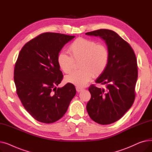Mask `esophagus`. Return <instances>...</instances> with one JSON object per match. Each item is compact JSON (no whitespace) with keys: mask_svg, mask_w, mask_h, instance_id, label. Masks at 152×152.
Returning a JSON list of instances; mask_svg holds the SVG:
<instances>
[{"mask_svg":"<svg viewBox=\"0 0 152 152\" xmlns=\"http://www.w3.org/2000/svg\"><path fill=\"white\" fill-rule=\"evenodd\" d=\"M76 91H77V92H81V91L83 90V88H81V87H76Z\"/></svg>","mask_w":152,"mask_h":152,"instance_id":"34e87169","label":"esophagus"}]
</instances>
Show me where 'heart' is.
I'll return each mask as SVG.
<instances>
[{
	"label": "heart",
	"instance_id": "b5f03b06",
	"mask_svg": "<svg viewBox=\"0 0 152 152\" xmlns=\"http://www.w3.org/2000/svg\"><path fill=\"white\" fill-rule=\"evenodd\" d=\"M68 52H59L57 58V63L63 72L68 74L73 69L75 61L81 60L79 68L81 69L73 72L65 78L66 82L77 87L84 86L93 75H101L107 69L109 63L110 53L108 48L94 40L77 38L69 45Z\"/></svg>",
	"mask_w": 152,
	"mask_h": 152
}]
</instances>
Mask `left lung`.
<instances>
[{
	"instance_id": "obj_1",
	"label": "left lung",
	"mask_w": 152,
	"mask_h": 152,
	"mask_svg": "<svg viewBox=\"0 0 152 152\" xmlns=\"http://www.w3.org/2000/svg\"><path fill=\"white\" fill-rule=\"evenodd\" d=\"M86 34L105 40L110 53L107 69L95 81L105 84L106 88L94 84L89 87L91 98L87 111L95 122L110 124L122 118L134 102L138 76L136 57L129 44L113 31L101 29Z\"/></svg>"
}]
</instances>
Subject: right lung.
Instances as JSON below:
<instances>
[{"label": "right lung", "mask_w": 152, "mask_h": 152, "mask_svg": "<svg viewBox=\"0 0 152 152\" xmlns=\"http://www.w3.org/2000/svg\"><path fill=\"white\" fill-rule=\"evenodd\" d=\"M74 36L44 33L23 47L15 63L17 94L28 112L37 121L53 123L65 114L76 95L73 84L57 88L63 75L57 58Z\"/></svg>", "instance_id": "1"}]
</instances>
